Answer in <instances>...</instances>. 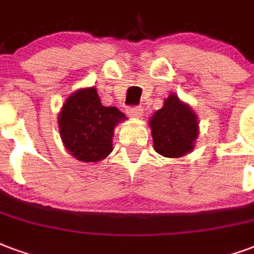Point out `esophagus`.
Listing matches in <instances>:
<instances>
[{"label":"esophagus","instance_id":"obj_1","mask_svg":"<svg viewBox=\"0 0 254 254\" xmlns=\"http://www.w3.org/2000/svg\"><path fill=\"white\" fill-rule=\"evenodd\" d=\"M127 114L131 118H134V119H140L142 116H143V109L140 108V107H131V108L127 111Z\"/></svg>","mask_w":254,"mask_h":254}]
</instances>
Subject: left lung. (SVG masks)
<instances>
[{"label":"left lung","instance_id":"obj_1","mask_svg":"<svg viewBox=\"0 0 254 254\" xmlns=\"http://www.w3.org/2000/svg\"><path fill=\"white\" fill-rule=\"evenodd\" d=\"M154 150L168 158L192 153L199 136V118L190 104L175 93L164 100L162 108L149 119Z\"/></svg>","mask_w":254,"mask_h":254}]
</instances>
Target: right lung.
I'll use <instances>...</instances> for the list:
<instances>
[{
	"label": "right lung",
	"instance_id": "1",
	"mask_svg": "<svg viewBox=\"0 0 254 254\" xmlns=\"http://www.w3.org/2000/svg\"><path fill=\"white\" fill-rule=\"evenodd\" d=\"M127 120L116 107L101 104L94 86L81 88L64 100L58 114L61 139L74 158L97 164L112 151L116 126Z\"/></svg>",
	"mask_w": 254,
	"mask_h": 254
}]
</instances>
